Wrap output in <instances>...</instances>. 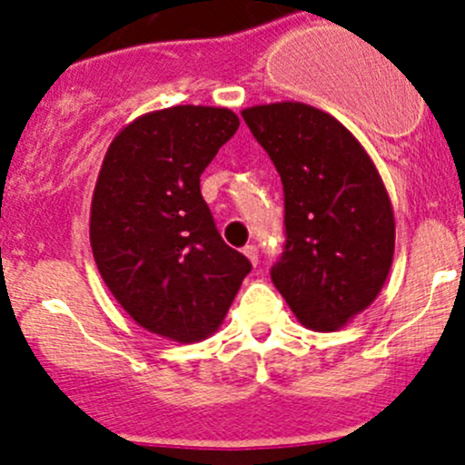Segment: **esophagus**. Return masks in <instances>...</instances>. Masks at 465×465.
Wrapping results in <instances>:
<instances>
[{
	"label": "esophagus",
	"mask_w": 465,
	"mask_h": 465,
	"mask_svg": "<svg viewBox=\"0 0 465 465\" xmlns=\"http://www.w3.org/2000/svg\"><path fill=\"white\" fill-rule=\"evenodd\" d=\"M242 254L252 261V265H259V250H256V245H245L242 247Z\"/></svg>",
	"instance_id": "34e87169"
}]
</instances>
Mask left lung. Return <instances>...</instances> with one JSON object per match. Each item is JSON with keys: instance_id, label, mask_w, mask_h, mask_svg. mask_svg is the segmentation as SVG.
Instances as JSON below:
<instances>
[{"instance_id": "1", "label": "left lung", "mask_w": 465, "mask_h": 465, "mask_svg": "<svg viewBox=\"0 0 465 465\" xmlns=\"http://www.w3.org/2000/svg\"><path fill=\"white\" fill-rule=\"evenodd\" d=\"M283 182L285 245L272 265L297 320L337 331L387 281L396 224L371 157L337 119L306 103L242 110Z\"/></svg>"}]
</instances>
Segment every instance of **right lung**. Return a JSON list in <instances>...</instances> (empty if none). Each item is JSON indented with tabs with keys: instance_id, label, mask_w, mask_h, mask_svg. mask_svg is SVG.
Masks as SVG:
<instances>
[{
	"instance_id": "1",
	"label": "right lung",
	"mask_w": 465,
	"mask_h": 465,
	"mask_svg": "<svg viewBox=\"0 0 465 465\" xmlns=\"http://www.w3.org/2000/svg\"><path fill=\"white\" fill-rule=\"evenodd\" d=\"M238 125L227 107L139 116L110 143L94 189L89 241L103 281L139 326L182 344L223 323L252 270L200 193V175Z\"/></svg>"
}]
</instances>
